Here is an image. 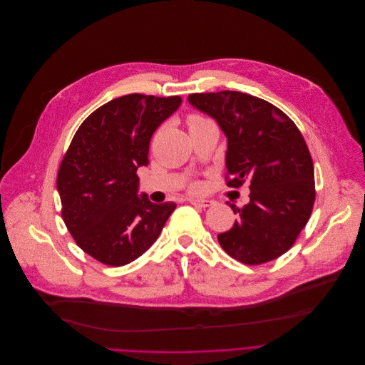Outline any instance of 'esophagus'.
Here are the masks:
<instances>
[{
    "label": "esophagus",
    "mask_w": 365,
    "mask_h": 365,
    "mask_svg": "<svg viewBox=\"0 0 365 365\" xmlns=\"http://www.w3.org/2000/svg\"><path fill=\"white\" fill-rule=\"evenodd\" d=\"M192 205H197V207H202V208H205V207H210L211 204H212V201H210V200H198V198H190L188 200Z\"/></svg>",
    "instance_id": "1"
}]
</instances>
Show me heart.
<instances>
[{"instance_id":"b5f03b06","label":"heart","mask_w":365,"mask_h":365,"mask_svg":"<svg viewBox=\"0 0 365 365\" xmlns=\"http://www.w3.org/2000/svg\"><path fill=\"white\" fill-rule=\"evenodd\" d=\"M204 122H208V120H207V119H204V118H201V116H197V115H192V116H190V118H188V125H190V128L197 126V125L204 123Z\"/></svg>"}]
</instances>
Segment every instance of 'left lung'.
I'll return each mask as SVG.
<instances>
[{
	"mask_svg": "<svg viewBox=\"0 0 365 365\" xmlns=\"http://www.w3.org/2000/svg\"><path fill=\"white\" fill-rule=\"evenodd\" d=\"M188 103L212 118L227 138V185L250 184V201L218 243L246 264L270 262L295 243L314 201V164L297 125L272 103L242 92L194 93Z\"/></svg>",
	"mask_w": 365,
	"mask_h": 365,
	"instance_id": "1",
	"label": "left lung"
}]
</instances>
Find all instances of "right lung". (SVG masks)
Masks as SVG:
<instances>
[{
	"label": "right lung",
	"mask_w": 365,
	"mask_h": 365,
	"mask_svg": "<svg viewBox=\"0 0 365 365\" xmlns=\"http://www.w3.org/2000/svg\"><path fill=\"white\" fill-rule=\"evenodd\" d=\"M180 96L126 95L96 109L71 139L58 175L64 225L78 246L109 266L147 252L177 204H154L139 192V167L150 140L181 105Z\"/></svg>",
	"instance_id": "right-lung-1"
}]
</instances>
